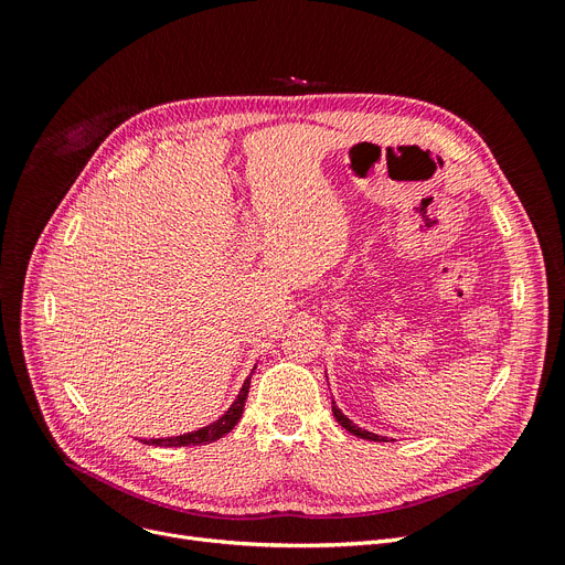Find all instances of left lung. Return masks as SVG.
I'll list each match as a JSON object with an SVG mask.
<instances>
[{
  "label": "left lung",
  "mask_w": 565,
  "mask_h": 565,
  "mask_svg": "<svg viewBox=\"0 0 565 565\" xmlns=\"http://www.w3.org/2000/svg\"><path fill=\"white\" fill-rule=\"evenodd\" d=\"M332 412H334V419L348 430V433H352V435H358V437H362V439H371V441H387V437H382V435H375V433H371V430H364V428H360L358 424H352L345 414L337 407V403H334V398H332Z\"/></svg>",
  "instance_id": "left-lung-1"
}]
</instances>
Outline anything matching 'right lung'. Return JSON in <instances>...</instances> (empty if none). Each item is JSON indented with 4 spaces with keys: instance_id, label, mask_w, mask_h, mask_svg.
Here are the masks:
<instances>
[{
    "instance_id": "right-lung-1",
    "label": "right lung",
    "mask_w": 565,
    "mask_h": 565,
    "mask_svg": "<svg viewBox=\"0 0 565 565\" xmlns=\"http://www.w3.org/2000/svg\"><path fill=\"white\" fill-rule=\"evenodd\" d=\"M256 369V366H254ZM254 373V371H252ZM252 373L249 377L245 380L241 394L235 396V401L231 403V407L222 414V417L213 424H207L199 430H192V433H185V435H175V437H160V439H143V444H153V447H199V444H211L220 437H224L226 433H231L235 428V424L241 422L243 417V409H245V401H247V394H249V380H252Z\"/></svg>"
}]
</instances>
